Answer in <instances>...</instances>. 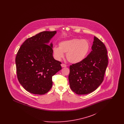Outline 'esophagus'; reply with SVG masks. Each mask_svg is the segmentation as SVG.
I'll return each instance as SVG.
<instances>
[{
  "label": "esophagus",
  "instance_id": "34e87169",
  "mask_svg": "<svg viewBox=\"0 0 124 124\" xmlns=\"http://www.w3.org/2000/svg\"><path fill=\"white\" fill-rule=\"evenodd\" d=\"M61 65V66L62 67H66L67 66V65H65V64H62Z\"/></svg>",
  "mask_w": 124,
  "mask_h": 124
}]
</instances>
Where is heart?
Instances as JSON below:
<instances>
[{
    "mask_svg": "<svg viewBox=\"0 0 124 124\" xmlns=\"http://www.w3.org/2000/svg\"><path fill=\"white\" fill-rule=\"evenodd\" d=\"M90 46L86 39H72L61 42L59 47H54L53 53L55 58L58 60L62 59L64 53H66V58L71 63H78L85 59L90 50Z\"/></svg>",
    "mask_w": 124,
    "mask_h": 124,
    "instance_id": "b5f03b06",
    "label": "heart"
}]
</instances>
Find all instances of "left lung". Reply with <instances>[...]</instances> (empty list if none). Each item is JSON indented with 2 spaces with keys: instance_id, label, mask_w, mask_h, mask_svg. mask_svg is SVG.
Returning <instances> with one entry per match:
<instances>
[{
  "instance_id": "1",
  "label": "left lung",
  "mask_w": 124,
  "mask_h": 124,
  "mask_svg": "<svg viewBox=\"0 0 124 124\" xmlns=\"http://www.w3.org/2000/svg\"><path fill=\"white\" fill-rule=\"evenodd\" d=\"M92 49V51L82 61L70 66V86L77 94L93 92L104 80L108 63L106 47L94 37Z\"/></svg>"
}]
</instances>
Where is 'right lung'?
<instances>
[{
    "instance_id": "obj_1",
    "label": "right lung",
    "mask_w": 124,
    "mask_h": 124,
    "mask_svg": "<svg viewBox=\"0 0 124 124\" xmlns=\"http://www.w3.org/2000/svg\"><path fill=\"white\" fill-rule=\"evenodd\" d=\"M56 33L39 32L27 39L18 51L15 59L18 80L31 93L48 92L53 85L52 77L62 69L61 62L53 58L52 43L48 45Z\"/></svg>"
}]
</instances>
